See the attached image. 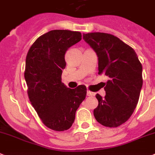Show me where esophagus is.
Listing matches in <instances>:
<instances>
[{
    "label": "esophagus",
    "mask_w": 155,
    "mask_h": 155,
    "mask_svg": "<svg viewBox=\"0 0 155 155\" xmlns=\"http://www.w3.org/2000/svg\"><path fill=\"white\" fill-rule=\"evenodd\" d=\"M94 95H95V93H94V92H91V91H89V90L87 91V96H94Z\"/></svg>",
    "instance_id": "esophagus-1"
}]
</instances>
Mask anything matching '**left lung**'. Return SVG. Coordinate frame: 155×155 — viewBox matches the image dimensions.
<instances>
[{
    "instance_id": "obj_1",
    "label": "left lung",
    "mask_w": 155,
    "mask_h": 155,
    "mask_svg": "<svg viewBox=\"0 0 155 155\" xmlns=\"http://www.w3.org/2000/svg\"><path fill=\"white\" fill-rule=\"evenodd\" d=\"M83 39L96 51L99 74L110 78L104 98L99 94L94 117L98 122L110 128L124 124L133 114L138 104L143 85L142 64L134 49L112 34L88 33Z\"/></svg>"
}]
</instances>
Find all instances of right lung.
<instances>
[{
	"mask_svg": "<svg viewBox=\"0 0 155 155\" xmlns=\"http://www.w3.org/2000/svg\"><path fill=\"white\" fill-rule=\"evenodd\" d=\"M81 40L78 31L51 30L34 41L26 55L24 77L29 99L44 125L52 130L70 129L86 96L85 85L71 89L61 81L65 53Z\"/></svg>",
	"mask_w": 155,
	"mask_h": 155,
	"instance_id": "right-lung-1",
	"label": "right lung"
}]
</instances>
